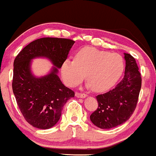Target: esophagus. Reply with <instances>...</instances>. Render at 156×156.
Masks as SVG:
<instances>
[{"instance_id": "1", "label": "esophagus", "mask_w": 156, "mask_h": 156, "mask_svg": "<svg viewBox=\"0 0 156 156\" xmlns=\"http://www.w3.org/2000/svg\"><path fill=\"white\" fill-rule=\"evenodd\" d=\"M76 97H78V98H85V97H87V94H83V93L76 92Z\"/></svg>"}]
</instances>
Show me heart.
I'll use <instances>...</instances> for the list:
<instances>
[{"instance_id":"heart-1","label":"heart","mask_w":156,"mask_h":156,"mask_svg":"<svg viewBox=\"0 0 156 156\" xmlns=\"http://www.w3.org/2000/svg\"><path fill=\"white\" fill-rule=\"evenodd\" d=\"M124 69L123 58L118 54L85 47L78 51L75 60L67 58L61 67L64 83L74 87L85 78L87 87L97 92L106 91L117 83Z\"/></svg>"}]
</instances>
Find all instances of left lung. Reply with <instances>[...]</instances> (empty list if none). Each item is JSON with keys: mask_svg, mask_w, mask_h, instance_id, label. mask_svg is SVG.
<instances>
[{"mask_svg": "<svg viewBox=\"0 0 156 156\" xmlns=\"http://www.w3.org/2000/svg\"><path fill=\"white\" fill-rule=\"evenodd\" d=\"M124 76L121 81L103 94L97 95L98 108L90 115L93 124L100 129H110L123 124L136 108L142 85L141 74L136 60L124 53Z\"/></svg>", "mask_w": 156, "mask_h": 156, "instance_id": "obj_1", "label": "left lung"}]
</instances>
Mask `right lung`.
I'll return each mask as SVG.
<instances>
[{
  "instance_id": "1",
  "label": "right lung",
  "mask_w": 156,
  "mask_h": 156,
  "mask_svg": "<svg viewBox=\"0 0 156 156\" xmlns=\"http://www.w3.org/2000/svg\"><path fill=\"white\" fill-rule=\"evenodd\" d=\"M74 44L70 39L43 37L26 46L15 58L13 92L24 118L35 128L48 129L57 124L62 107L75 96L58 76ZM35 58H46L54 65L47 75L37 77L31 72Z\"/></svg>"
}]
</instances>
